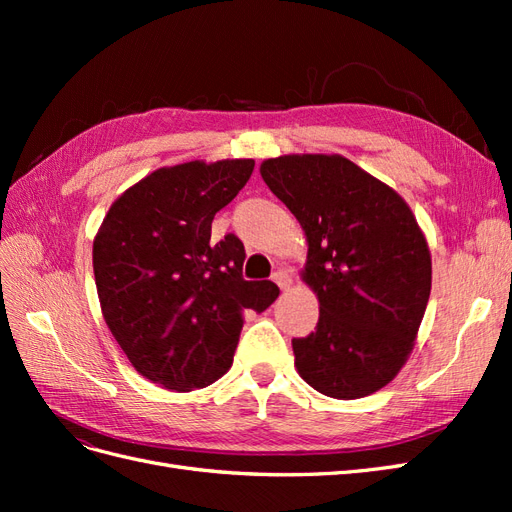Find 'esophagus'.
<instances>
[{
    "mask_svg": "<svg viewBox=\"0 0 512 512\" xmlns=\"http://www.w3.org/2000/svg\"><path fill=\"white\" fill-rule=\"evenodd\" d=\"M273 282L280 286L282 290H288L290 286H292V275L288 273V271H277L275 275H273Z\"/></svg>",
    "mask_w": 512,
    "mask_h": 512,
    "instance_id": "esophagus-1",
    "label": "esophagus"
}]
</instances>
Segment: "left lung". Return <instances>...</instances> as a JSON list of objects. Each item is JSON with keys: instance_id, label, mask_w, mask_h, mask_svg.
Wrapping results in <instances>:
<instances>
[{"instance_id": "1", "label": "left lung", "mask_w": 512, "mask_h": 512, "mask_svg": "<svg viewBox=\"0 0 512 512\" xmlns=\"http://www.w3.org/2000/svg\"><path fill=\"white\" fill-rule=\"evenodd\" d=\"M260 175L305 230L301 277L320 303L316 331L292 339L294 367L327 397L380 391L406 365L431 292L412 209L339 153L269 158Z\"/></svg>"}]
</instances>
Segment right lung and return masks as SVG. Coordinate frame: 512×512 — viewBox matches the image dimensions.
Returning <instances> with one entry per match:
<instances>
[{"label":"right lung","mask_w":512,"mask_h":512,"mask_svg":"<svg viewBox=\"0 0 512 512\" xmlns=\"http://www.w3.org/2000/svg\"><path fill=\"white\" fill-rule=\"evenodd\" d=\"M254 160H192L153 170L123 192L94 239L102 316L138 374L168 391L222 378L243 312L280 288L243 280V243L211 241V222L250 179Z\"/></svg>","instance_id":"1"}]
</instances>
